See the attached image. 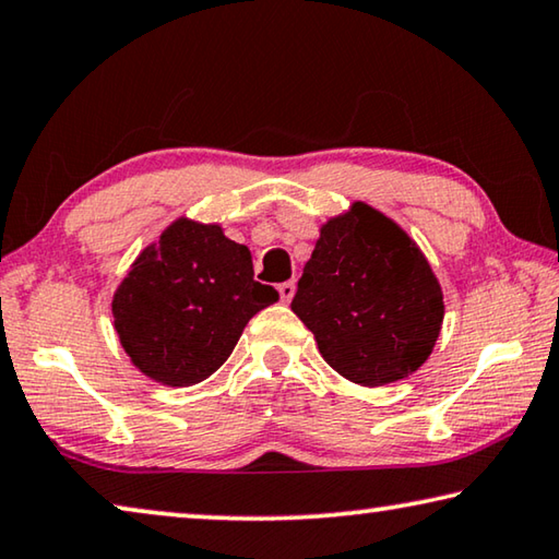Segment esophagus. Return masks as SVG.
Returning a JSON list of instances; mask_svg holds the SVG:
<instances>
[{
  "instance_id": "1",
  "label": "esophagus",
  "mask_w": 559,
  "mask_h": 559,
  "mask_svg": "<svg viewBox=\"0 0 559 559\" xmlns=\"http://www.w3.org/2000/svg\"><path fill=\"white\" fill-rule=\"evenodd\" d=\"M277 289H280L282 301H292V297H295V292H297V285H295V280H289V282H282Z\"/></svg>"
}]
</instances>
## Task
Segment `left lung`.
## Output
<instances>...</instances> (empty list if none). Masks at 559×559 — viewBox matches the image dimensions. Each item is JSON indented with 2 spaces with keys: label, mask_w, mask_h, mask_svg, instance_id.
<instances>
[{
  "label": "left lung",
  "mask_w": 559,
  "mask_h": 559,
  "mask_svg": "<svg viewBox=\"0 0 559 559\" xmlns=\"http://www.w3.org/2000/svg\"><path fill=\"white\" fill-rule=\"evenodd\" d=\"M292 312L336 373L377 389L426 364L445 305L414 237L381 210L354 200L319 227Z\"/></svg>",
  "instance_id": "1"
}]
</instances>
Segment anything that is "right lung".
Returning a JSON list of instances; mask_svg holds the SVG:
<instances>
[{
  "mask_svg": "<svg viewBox=\"0 0 559 559\" xmlns=\"http://www.w3.org/2000/svg\"><path fill=\"white\" fill-rule=\"evenodd\" d=\"M252 254L219 223L180 215L131 262L111 299L128 359L163 386H193L233 354L247 322L277 301Z\"/></svg>",
  "mask_w": 559,
  "mask_h": 559,
  "instance_id": "add662e5",
  "label": "right lung"
}]
</instances>
